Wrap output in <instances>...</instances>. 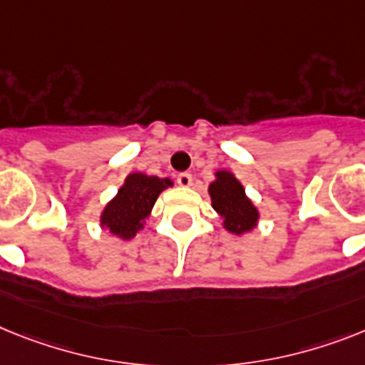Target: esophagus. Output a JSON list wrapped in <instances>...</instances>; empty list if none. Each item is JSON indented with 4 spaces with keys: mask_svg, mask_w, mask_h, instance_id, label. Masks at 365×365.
I'll use <instances>...</instances> for the list:
<instances>
[{
    "mask_svg": "<svg viewBox=\"0 0 365 365\" xmlns=\"http://www.w3.org/2000/svg\"><path fill=\"white\" fill-rule=\"evenodd\" d=\"M176 182H178V185H182V187H191V185H192V176L189 173L178 174Z\"/></svg>",
    "mask_w": 365,
    "mask_h": 365,
    "instance_id": "34e87169",
    "label": "esophagus"
}]
</instances>
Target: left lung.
<instances>
[{
  "instance_id": "8db88e82",
  "label": "left lung",
  "mask_w": 365,
  "mask_h": 365,
  "mask_svg": "<svg viewBox=\"0 0 365 365\" xmlns=\"http://www.w3.org/2000/svg\"><path fill=\"white\" fill-rule=\"evenodd\" d=\"M211 206L222 219L230 234L241 235L256 228L259 213L247 195L241 182L228 170L215 173V182L210 183Z\"/></svg>"
}]
</instances>
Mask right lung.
<instances>
[{
    "label": "right lung",
    "mask_w": 365,
    "mask_h": 365,
    "mask_svg": "<svg viewBox=\"0 0 365 365\" xmlns=\"http://www.w3.org/2000/svg\"><path fill=\"white\" fill-rule=\"evenodd\" d=\"M173 185L170 178L148 176L143 173H131L102 211L100 225L120 240L135 237L139 230L145 228L150 211L155 200L167 187Z\"/></svg>",
    "instance_id": "right-lung-1"
}]
</instances>
